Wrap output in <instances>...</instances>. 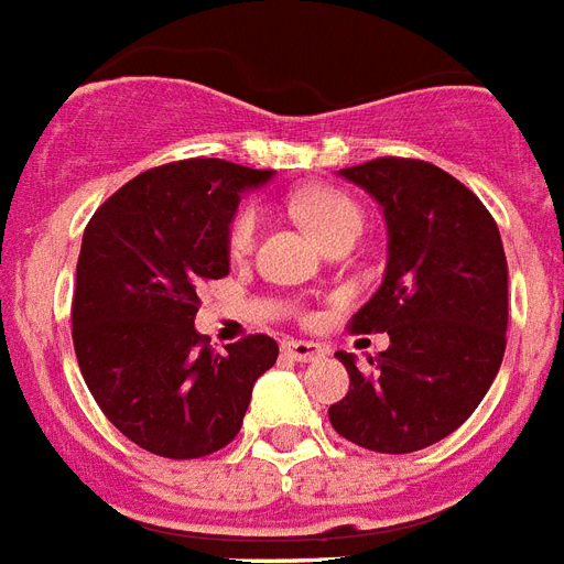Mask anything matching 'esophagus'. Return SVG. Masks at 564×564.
<instances>
[{
  "mask_svg": "<svg viewBox=\"0 0 564 564\" xmlns=\"http://www.w3.org/2000/svg\"><path fill=\"white\" fill-rule=\"evenodd\" d=\"M282 352H285L288 358L308 364V360L323 358V346L311 344V340H285V344H282Z\"/></svg>",
  "mask_w": 564,
  "mask_h": 564,
  "instance_id": "obj_1",
  "label": "esophagus"
}]
</instances>
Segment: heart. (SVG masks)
<instances>
[{
  "instance_id": "heart-1",
  "label": "heart",
  "mask_w": 564,
  "mask_h": 564,
  "mask_svg": "<svg viewBox=\"0 0 564 564\" xmlns=\"http://www.w3.org/2000/svg\"><path fill=\"white\" fill-rule=\"evenodd\" d=\"M296 215L305 220V227L323 241L332 245L335 238L360 232V209L352 197L337 188H308L294 197ZM261 227V212L256 204H245L232 215L227 227V253L232 259H245L256 247V236Z\"/></svg>"
}]
</instances>
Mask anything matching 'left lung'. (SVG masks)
<instances>
[{
  "instance_id": "8db88e82",
  "label": "left lung",
  "mask_w": 564,
  "mask_h": 564,
  "mask_svg": "<svg viewBox=\"0 0 564 564\" xmlns=\"http://www.w3.org/2000/svg\"><path fill=\"white\" fill-rule=\"evenodd\" d=\"M346 180L384 206L390 259L376 296L349 319L355 335L390 346L349 372L328 408L337 434L378 454H410L466 422L492 387L507 349V256L480 197L425 160L378 156Z\"/></svg>"
}]
</instances>
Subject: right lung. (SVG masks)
<instances>
[{
    "instance_id": "add662e5",
    "label": "right lung",
    "mask_w": 564,
    "mask_h": 564,
    "mask_svg": "<svg viewBox=\"0 0 564 564\" xmlns=\"http://www.w3.org/2000/svg\"><path fill=\"white\" fill-rule=\"evenodd\" d=\"M270 171L177 160L124 183L84 229L72 344L101 413L171 460L220 452L245 422L256 378L276 364L268 335L212 352L195 332L197 291L229 273L227 227Z\"/></svg>"
}]
</instances>
